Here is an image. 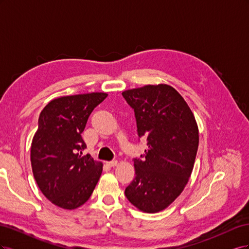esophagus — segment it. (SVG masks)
<instances>
[{"instance_id":"esophagus-1","label":"esophagus","mask_w":249,"mask_h":249,"mask_svg":"<svg viewBox=\"0 0 249 249\" xmlns=\"http://www.w3.org/2000/svg\"><path fill=\"white\" fill-rule=\"evenodd\" d=\"M107 165L110 167H114L117 165V160H112V161H108L107 162Z\"/></svg>"}]
</instances>
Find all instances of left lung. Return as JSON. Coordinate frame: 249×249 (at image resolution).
Returning a JSON list of instances; mask_svg holds the SVG:
<instances>
[{
	"instance_id": "1",
	"label": "left lung",
	"mask_w": 249,
	"mask_h": 249,
	"mask_svg": "<svg viewBox=\"0 0 249 249\" xmlns=\"http://www.w3.org/2000/svg\"><path fill=\"white\" fill-rule=\"evenodd\" d=\"M139 138L148 148L134 158L135 178L125 188L129 201L146 213L167 208L189 179L198 148V127L192 111L175 88L146 85L125 90Z\"/></svg>"
}]
</instances>
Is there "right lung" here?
Segmentation results:
<instances>
[{
	"mask_svg": "<svg viewBox=\"0 0 249 249\" xmlns=\"http://www.w3.org/2000/svg\"><path fill=\"white\" fill-rule=\"evenodd\" d=\"M107 93L62 96L41 111L31 145L33 176L39 189L54 205L72 210L85 203L94 190L103 164L90 155L81 134L89 115Z\"/></svg>",
	"mask_w": 249,
	"mask_h": 249,
	"instance_id": "1",
	"label": "right lung"
}]
</instances>
